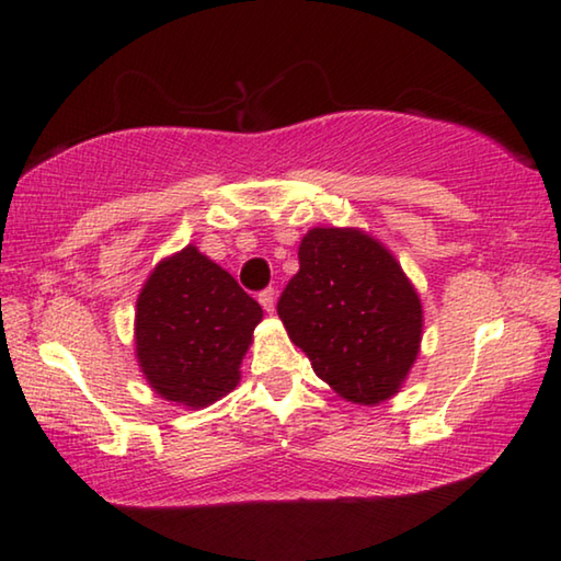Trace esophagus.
Returning a JSON list of instances; mask_svg holds the SVG:
<instances>
[{
	"mask_svg": "<svg viewBox=\"0 0 561 561\" xmlns=\"http://www.w3.org/2000/svg\"><path fill=\"white\" fill-rule=\"evenodd\" d=\"M260 304L264 307V311H274V307H277V294H274V289H264L260 291Z\"/></svg>",
	"mask_w": 561,
	"mask_h": 561,
	"instance_id": "1",
	"label": "esophagus"
}]
</instances>
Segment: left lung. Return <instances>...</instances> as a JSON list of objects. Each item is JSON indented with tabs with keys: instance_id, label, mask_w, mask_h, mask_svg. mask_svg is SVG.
Wrapping results in <instances>:
<instances>
[{
	"instance_id": "8db88e82",
	"label": "left lung",
	"mask_w": 561,
	"mask_h": 561,
	"mask_svg": "<svg viewBox=\"0 0 561 561\" xmlns=\"http://www.w3.org/2000/svg\"><path fill=\"white\" fill-rule=\"evenodd\" d=\"M277 314L314 374L358 405L398 393L421 348V297L401 264L354 227H314Z\"/></svg>"
}]
</instances>
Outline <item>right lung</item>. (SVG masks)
<instances>
[{
  "mask_svg": "<svg viewBox=\"0 0 561 561\" xmlns=\"http://www.w3.org/2000/svg\"><path fill=\"white\" fill-rule=\"evenodd\" d=\"M262 307L230 272L187 244L158 264L136 304V356L165 401L205 408L240 383Z\"/></svg>",
  "mask_w": 561,
  "mask_h": 561,
  "instance_id": "right-lung-1",
  "label": "right lung"
}]
</instances>
